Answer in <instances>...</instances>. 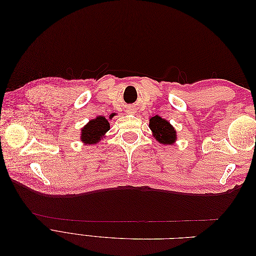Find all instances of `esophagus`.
Returning a JSON list of instances; mask_svg holds the SVG:
<instances>
[{
    "label": "esophagus",
    "instance_id": "1",
    "mask_svg": "<svg viewBox=\"0 0 256 256\" xmlns=\"http://www.w3.org/2000/svg\"><path fill=\"white\" fill-rule=\"evenodd\" d=\"M128 113H134L132 110H128Z\"/></svg>",
    "mask_w": 256,
    "mask_h": 256
}]
</instances>
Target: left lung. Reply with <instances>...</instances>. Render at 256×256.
<instances>
[{
    "label": "left lung",
    "mask_w": 256,
    "mask_h": 256,
    "mask_svg": "<svg viewBox=\"0 0 256 256\" xmlns=\"http://www.w3.org/2000/svg\"><path fill=\"white\" fill-rule=\"evenodd\" d=\"M148 127L154 140L162 145H173L177 141L176 129L168 120L162 118L159 115H154L150 118Z\"/></svg>",
    "instance_id": "8db88e82"
}]
</instances>
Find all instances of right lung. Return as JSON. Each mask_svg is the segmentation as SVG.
Masks as SVG:
<instances>
[{
  "mask_svg": "<svg viewBox=\"0 0 256 256\" xmlns=\"http://www.w3.org/2000/svg\"><path fill=\"white\" fill-rule=\"evenodd\" d=\"M114 114L110 115L112 120ZM110 130V122L104 116L98 115L96 118L90 120L86 125L81 128L80 140L85 145H95L104 138L106 134Z\"/></svg>",
  "mask_w": 256,
  "mask_h": 256,
  "instance_id": "obj_1",
  "label": "right lung"
}]
</instances>
